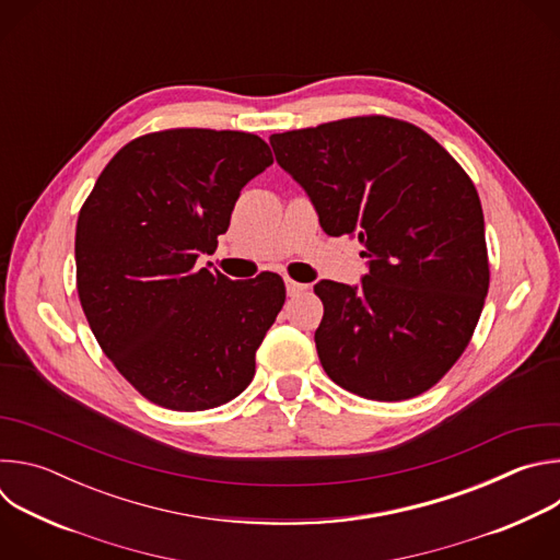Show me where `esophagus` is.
Segmentation results:
<instances>
[{
	"label": "esophagus",
	"instance_id": "1",
	"mask_svg": "<svg viewBox=\"0 0 560 560\" xmlns=\"http://www.w3.org/2000/svg\"><path fill=\"white\" fill-rule=\"evenodd\" d=\"M285 290H288V294L290 296H296V294H301V292H305L307 290V285L305 283H299V281H294V279H285Z\"/></svg>",
	"mask_w": 560,
	"mask_h": 560
}]
</instances>
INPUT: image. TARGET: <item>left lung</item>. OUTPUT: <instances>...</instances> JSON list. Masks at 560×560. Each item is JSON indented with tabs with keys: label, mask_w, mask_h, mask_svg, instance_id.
Returning <instances> with one entry per match:
<instances>
[{
	"label": "left lung",
	"mask_w": 560,
	"mask_h": 560,
	"mask_svg": "<svg viewBox=\"0 0 560 560\" xmlns=\"http://www.w3.org/2000/svg\"><path fill=\"white\" fill-rule=\"evenodd\" d=\"M330 234L370 257L359 288L318 281L316 352L372 401H406L465 352L490 288L486 221L456 159L415 124L365 115L270 137Z\"/></svg>",
	"instance_id": "8db88e82"
}]
</instances>
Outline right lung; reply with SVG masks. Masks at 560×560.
I'll list each match as a JSON object with an SVG mask.
<instances>
[{"instance_id": "obj_1", "label": "right lung", "mask_w": 560, "mask_h": 560, "mask_svg": "<svg viewBox=\"0 0 560 560\" xmlns=\"http://www.w3.org/2000/svg\"><path fill=\"white\" fill-rule=\"evenodd\" d=\"M272 164L250 132L171 128L126 143L79 210L77 292L119 374L154 406L219 408L255 376L285 301L283 279L197 268L242 188Z\"/></svg>"}]
</instances>
